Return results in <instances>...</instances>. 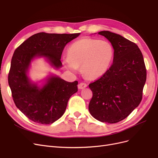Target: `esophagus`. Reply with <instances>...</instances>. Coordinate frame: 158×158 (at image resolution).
Masks as SVG:
<instances>
[{"instance_id": "34e87169", "label": "esophagus", "mask_w": 158, "mask_h": 158, "mask_svg": "<svg viewBox=\"0 0 158 158\" xmlns=\"http://www.w3.org/2000/svg\"><path fill=\"white\" fill-rule=\"evenodd\" d=\"M78 87L79 89H84V88L87 87V84H85V83H84V82H81V83H80V84H78Z\"/></svg>"}]
</instances>
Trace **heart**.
Instances as JSON below:
<instances>
[{
    "mask_svg": "<svg viewBox=\"0 0 158 158\" xmlns=\"http://www.w3.org/2000/svg\"><path fill=\"white\" fill-rule=\"evenodd\" d=\"M113 48L109 42L85 37L75 41L67 51L68 56L63 58V64L73 73L78 67L85 76L97 79L108 70L113 58Z\"/></svg>",
    "mask_w": 158,
    "mask_h": 158,
    "instance_id": "heart-1",
    "label": "heart"
}]
</instances>
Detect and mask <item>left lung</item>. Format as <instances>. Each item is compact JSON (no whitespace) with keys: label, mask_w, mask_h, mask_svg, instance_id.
I'll return each instance as SVG.
<instances>
[{"label":"left lung","mask_w":158,"mask_h":158,"mask_svg":"<svg viewBox=\"0 0 158 158\" xmlns=\"http://www.w3.org/2000/svg\"><path fill=\"white\" fill-rule=\"evenodd\" d=\"M114 49L113 64L101 78L89 85L93 97L89 111L97 120L116 123L127 118L142 98L146 70L136 44L109 31L98 32Z\"/></svg>","instance_id":"left-lung-1"}]
</instances>
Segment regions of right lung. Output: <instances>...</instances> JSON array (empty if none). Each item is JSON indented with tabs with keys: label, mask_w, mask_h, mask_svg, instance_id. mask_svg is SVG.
Listing matches in <instances>:
<instances>
[{
	"label": "right lung",
	"mask_w": 158,
	"mask_h": 158,
	"mask_svg": "<svg viewBox=\"0 0 158 158\" xmlns=\"http://www.w3.org/2000/svg\"><path fill=\"white\" fill-rule=\"evenodd\" d=\"M80 33H38L30 37L14 52L8 84L16 106L30 120L48 125L65 112L69 99L78 92V82H69L50 73L38 82L29 76L32 62L44 58L55 70L62 67L61 55L65 45Z\"/></svg>",
	"instance_id": "right-lung-1"
}]
</instances>
